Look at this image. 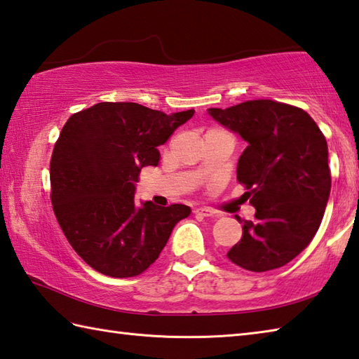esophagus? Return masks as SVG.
<instances>
[{
  "instance_id": "esophagus-1",
  "label": "esophagus",
  "mask_w": 359,
  "mask_h": 359,
  "mask_svg": "<svg viewBox=\"0 0 359 359\" xmlns=\"http://www.w3.org/2000/svg\"><path fill=\"white\" fill-rule=\"evenodd\" d=\"M194 215H196V217H213L215 210L210 207H198L194 208Z\"/></svg>"
}]
</instances>
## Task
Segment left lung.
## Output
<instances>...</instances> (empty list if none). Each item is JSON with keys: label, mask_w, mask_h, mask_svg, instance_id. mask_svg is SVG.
<instances>
[{"label": "left lung", "mask_w": 359, "mask_h": 359, "mask_svg": "<svg viewBox=\"0 0 359 359\" xmlns=\"http://www.w3.org/2000/svg\"><path fill=\"white\" fill-rule=\"evenodd\" d=\"M248 142L237 180L256 207L227 259L248 271L289 264L314 238L330 198L327 140L304 109L275 100H248L208 109ZM240 221V218H237Z\"/></svg>", "instance_id": "left-lung-1"}]
</instances>
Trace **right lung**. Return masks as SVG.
<instances>
[{
    "instance_id": "right-lung-1",
    "label": "right lung",
    "mask_w": 359,
    "mask_h": 359,
    "mask_svg": "<svg viewBox=\"0 0 359 359\" xmlns=\"http://www.w3.org/2000/svg\"><path fill=\"white\" fill-rule=\"evenodd\" d=\"M194 109L165 114L132 102H102L69 117L50 161L51 204L64 236L84 262L113 278L146 271L190 207L135 202L142 166Z\"/></svg>"
}]
</instances>
